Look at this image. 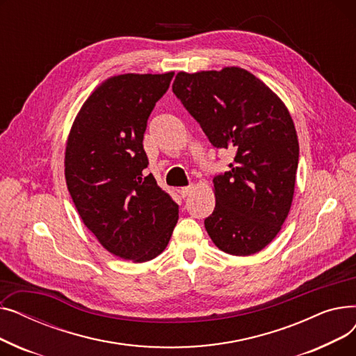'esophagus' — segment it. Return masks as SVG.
I'll return each mask as SVG.
<instances>
[{
    "label": "esophagus",
    "instance_id": "obj_1",
    "mask_svg": "<svg viewBox=\"0 0 356 356\" xmlns=\"http://www.w3.org/2000/svg\"><path fill=\"white\" fill-rule=\"evenodd\" d=\"M192 191H193L192 186H188V188H181V189L179 191V193L181 195V197H186V196H189V195L192 193Z\"/></svg>",
    "mask_w": 356,
    "mask_h": 356
}]
</instances>
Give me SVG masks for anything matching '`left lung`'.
I'll list each match as a JSON object with an SVG mask.
<instances>
[{"label":"left lung","mask_w":356,"mask_h":356,"mask_svg":"<svg viewBox=\"0 0 356 356\" xmlns=\"http://www.w3.org/2000/svg\"><path fill=\"white\" fill-rule=\"evenodd\" d=\"M173 92L216 148L235 152L229 170L213 177L216 204L204 228L223 252H259L282 229L294 196L298 140L287 106L238 66L179 72Z\"/></svg>","instance_id":"1"}]
</instances>
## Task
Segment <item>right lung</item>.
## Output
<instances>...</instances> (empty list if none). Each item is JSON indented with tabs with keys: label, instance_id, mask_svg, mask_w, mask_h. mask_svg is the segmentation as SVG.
Instances as JSON below:
<instances>
[{
	"label": "right lung",
	"instance_id": "right-lung-1",
	"mask_svg": "<svg viewBox=\"0 0 356 356\" xmlns=\"http://www.w3.org/2000/svg\"><path fill=\"white\" fill-rule=\"evenodd\" d=\"M175 72L125 73L102 82L83 102L66 141L67 191L85 227L122 259L160 255L179 207L154 176L143 148L147 120Z\"/></svg>",
	"mask_w": 356,
	"mask_h": 356
}]
</instances>
